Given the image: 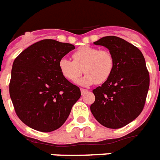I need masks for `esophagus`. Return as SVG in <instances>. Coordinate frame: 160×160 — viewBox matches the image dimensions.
Wrapping results in <instances>:
<instances>
[{
    "mask_svg": "<svg viewBox=\"0 0 160 160\" xmlns=\"http://www.w3.org/2000/svg\"><path fill=\"white\" fill-rule=\"evenodd\" d=\"M80 92H81V95H85V93L88 92V90L85 89H80Z\"/></svg>",
    "mask_w": 160,
    "mask_h": 160,
    "instance_id": "esophagus-1",
    "label": "esophagus"
}]
</instances>
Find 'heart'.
Masks as SVG:
<instances>
[{"label":"heart","mask_w":160,"mask_h":160,"mask_svg":"<svg viewBox=\"0 0 160 160\" xmlns=\"http://www.w3.org/2000/svg\"><path fill=\"white\" fill-rule=\"evenodd\" d=\"M72 57L73 60L61 58L59 69L61 75L70 82H75L85 73V76L77 82L82 86L105 82L114 70V58L106 50L99 51L95 47L84 46L75 51Z\"/></svg>","instance_id":"b5f03b06"}]
</instances>
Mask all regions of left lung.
Returning a JSON list of instances; mask_svg holds the SVG:
<instances>
[{"label":"left lung","instance_id":"8db88e82","mask_svg":"<svg viewBox=\"0 0 160 160\" xmlns=\"http://www.w3.org/2000/svg\"><path fill=\"white\" fill-rule=\"evenodd\" d=\"M105 46L113 55L111 75L95 90L90 110L100 124L119 129L139 116L149 87V75L142 52L124 39L109 36L94 42Z\"/></svg>","mask_w":160,"mask_h":160}]
</instances>
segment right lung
Returning <instances> with one entry per match:
<instances>
[{"label": "right lung", "mask_w": 160, "mask_h": 160, "mask_svg": "<svg viewBox=\"0 0 160 160\" xmlns=\"http://www.w3.org/2000/svg\"><path fill=\"white\" fill-rule=\"evenodd\" d=\"M74 49L71 44L42 40L14 60L10 96L19 119L31 129L41 132L59 129L80 99V88L59 69V60Z\"/></svg>", "instance_id": "1"}]
</instances>
